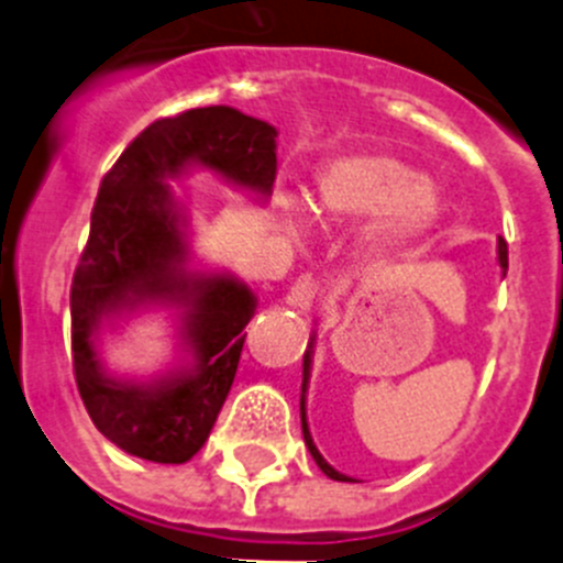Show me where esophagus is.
Returning <instances> with one entry per match:
<instances>
[{
  "instance_id": "obj_1",
  "label": "esophagus",
  "mask_w": 563,
  "mask_h": 563,
  "mask_svg": "<svg viewBox=\"0 0 563 563\" xmlns=\"http://www.w3.org/2000/svg\"><path fill=\"white\" fill-rule=\"evenodd\" d=\"M286 299H288V306L299 308V311H308V308L319 299V280L311 275V272L299 275L297 280H294L291 291H288Z\"/></svg>"
}]
</instances>
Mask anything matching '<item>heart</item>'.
I'll use <instances>...</instances> for the list:
<instances>
[{
	"label": "heart",
	"mask_w": 563,
	"mask_h": 563,
	"mask_svg": "<svg viewBox=\"0 0 563 563\" xmlns=\"http://www.w3.org/2000/svg\"><path fill=\"white\" fill-rule=\"evenodd\" d=\"M317 208L333 219H377V241H406L435 219L428 180L408 163L388 155H350L328 163L317 177ZM288 228H299L297 210H286Z\"/></svg>",
	"instance_id": "obj_1"
}]
</instances>
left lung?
<instances>
[{
  "mask_svg": "<svg viewBox=\"0 0 563 563\" xmlns=\"http://www.w3.org/2000/svg\"><path fill=\"white\" fill-rule=\"evenodd\" d=\"M500 266H503V269H508V244H506V241H503V239H500ZM308 369H311V355L306 353V361H302V397H299V417H302V435H306V444H308V450H311L313 461H317L319 470H322L324 475L333 477V481L353 483V481H350V477H346V475H341V472H335L333 466H330L328 461H324L322 455H319L317 444H313L311 433H308V422H306V386H308Z\"/></svg>",
  "mask_w": 563,
  "mask_h": 563,
  "instance_id": "1",
  "label": "left lung"
}]
</instances>
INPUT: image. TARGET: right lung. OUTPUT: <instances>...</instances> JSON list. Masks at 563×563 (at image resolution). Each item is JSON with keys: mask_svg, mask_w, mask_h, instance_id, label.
<instances>
[{"mask_svg": "<svg viewBox=\"0 0 563 563\" xmlns=\"http://www.w3.org/2000/svg\"><path fill=\"white\" fill-rule=\"evenodd\" d=\"M277 130L235 108H191L141 130L102 177L91 233L71 277V366L88 417L115 448L155 464H186L217 422L239 369L255 297L230 277H188L166 177L188 161L239 186L272 191ZM187 306L198 355L191 376L157 387L110 382L92 353V324L139 298Z\"/></svg>", "mask_w": 563, "mask_h": 563, "instance_id": "1", "label": "right lung"}]
</instances>
